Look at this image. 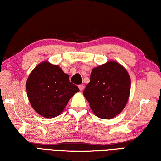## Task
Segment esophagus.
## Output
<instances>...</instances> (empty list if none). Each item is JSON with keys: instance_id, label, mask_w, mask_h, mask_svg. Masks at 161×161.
Instances as JSON below:
<instances>
[{"instance_id": "obj_1", "label": "esophagus", "mask_w": 161, "mask_h": 161, "mask_svg": "<svg viewBox=\"0 0 161 161\" xmlns=\"http://www.w3.org/2000/svg\"><path fill=\"white\" fill-rule=\"evenodd\" d=\"M83 87H84V86H83V85H79V86H78V88H79V89H80V91H82V90L83 89Z\"/></svg>"}]
</instances>
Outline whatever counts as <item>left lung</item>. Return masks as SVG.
<instances>
[{"label":"left lung","instance_id":"8db88e82","mask_svg":"<svg viewBox=\"0 0 161 161\" xmlns=\"http://www.w3.org/2000/svg\"><path fill=\"white\" fill-rule=\"evenodd\" d=\"M130 84L127 69L117 61H108L93 68L83 96L97 117L110 119L125 108L129 99Z\"/></svg>","mask_w":161,"mask_h":161}]
</instances>
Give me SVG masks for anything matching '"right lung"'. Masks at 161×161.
Instances as JSON below:
<instances>
[{
	"label": "right lung",
	"instance_id": "1",
	"mask_svg": "<svg viewBox=\"0 0 161 161\" xmlns=\"http://www.w3.org/2000/svg\"><path fill=\"white\" fill-rule=\"evenodd\" d=\"M28 100L35 111L45 118L60 115L78 87L58 65L48 61L39 63L26 81Z\"/></svg>",
	"mask_w": 161,
	"mask_h": 161
}]
</instances>
